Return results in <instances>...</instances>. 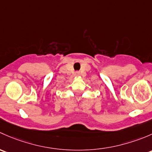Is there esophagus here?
Masks as SVG:
<instances>
[{
	"mask_svg": "<svg viewBox=\"0 0 152 152\" xmlns=\"http://www.w3.org/2000/svg\"><path fill=\"white\" fill-rule=\"evenodd\" d=\"M76 76H79L80 75V73L79 72H76Z\"/></svg>",
	"mask_w": 152,
	"mask_h": 152,
	"instance_id": "1",
	"label": "esophagus"
}]
</instances>
